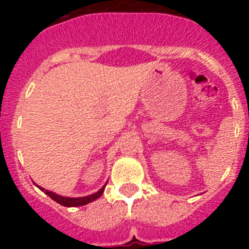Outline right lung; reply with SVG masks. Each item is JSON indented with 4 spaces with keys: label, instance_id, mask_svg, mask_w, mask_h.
Masks as SVG:
<instances>
[{
    "label": "right lung",
    "instance_id": "right-lung-1",
    "mask_svg": "<svg viewBox=\"0 0 249 249\" xmlns=\"http://www.w3.org/2000/svg\"><path fill=\"white\" fill-rule=\"evenodd\" d=\"M105 187L103 186L98 192L93 193L91 196H86V197H78V198H70V197H62V196H58L56 193L51 192V191H46L45 188L42 187H39V190L43 191L47 196H50L51 198L56 201L57 203H59L61 206H65V207H80V206H85V204L89 203V202L94 201V199L100 198L101 196H102L103 191H105Z\"/></svg>",
    "mask_w": 249,
    "mask_h": 249
}]
</instances>
